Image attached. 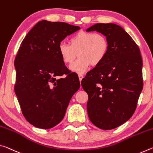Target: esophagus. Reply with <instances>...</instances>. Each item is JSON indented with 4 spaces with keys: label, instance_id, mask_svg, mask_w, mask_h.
Segmentation results:
<instances>
[{
    "label": "esophagus",
    "instance_id": "obj_1",
    "mask_svg": "<svg viewBox=\"0 0 153 153\" xmlns=\"http://www.w3.org/2000/svg\"><path fill=\"white\" fill-rule=\"evenodd\" d=\"M78 77H79V81L81 82V81H82V79H83V77H84V76H83V75H82V74H79V75H78Z\"/></svg>",
    "mask_w": 153,
    "mask_h": 153
}]
</instances>
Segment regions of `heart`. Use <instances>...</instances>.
Listing matches in <instances>:
<instances>
[{
  "mask_svg": "<svg viewBox=\"0 0 153 153\" xmlns=\"http://www.w3.org/2000/svg\"><path fill=\"white\" fill-rule=\"evenodd\" d=\"M69 43H59L58 53L65 64L73 63L78 55L79 58L70 66L72 71L78 74L84 73L91 65H100L109 50L107 38L101 33L79 31L70 38Z\"/></svg>",
  "mask_w": 153,
  "mask_h": 153,
  "instance_id": "b5f03b06",
  "label": "heart"
}]
</instances>
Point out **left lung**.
I'll list each match as a JSON object with an SVG mask.
<instances>
[{
	"mask_svg": "<svg viewBox=\"0 0 153 153\" xmlns=\"http://www.w3.org/2000/svg\"><path fill=\"white\" fill-rule=\"evenodd\" d=\"M86 31L102 33L109 42L104 61L82 80L88 95V115L97 128L112 129L126 122L136 111L143 88L140 51L118 25L97 24Z\"/></svg>",
	"mask_w": 153,
	"mask_h": 153,
	"instance_id": "1",
	"label": "left lung"
}]
</instances>
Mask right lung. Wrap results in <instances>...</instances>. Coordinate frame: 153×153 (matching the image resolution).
I'll return each mask as SVG.
<instances>
[{
    "mask_svg": "<svg viewBox=\"0 0 153 153\" xmlns=\"http://www.w3.org/2000/svg\"><path fill=\"white\" fill-rule=\"evenodd\" d=\"M79 29L42 20L21 44L15 59V92L25 120L36 128L50 129L60 123L79 88L77 75L69 71L58 53L59 44Z\"/></svg>",
    "mask_w": 153,
    "mask_h": 153,
    "instance_id": "add662e5",
    "label": "right lung"
}]
</instances>
